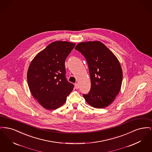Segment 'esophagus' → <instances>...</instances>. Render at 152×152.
I'll return each instance as SVG.
<instances>
[{
  "instance_id": "obj_1",
  "label": "esophagus",
  "mask_w": 152,
  "mask_h": 152,
  "mask_svg": "<svg viewBox=\"0 0 152 152\" xmlns=\"http://www.w3.org/2000/svg\"><path fill=\"white\" fill-rule=\"evenodd\" d=\"M75 87L76 89H78L79 88V84L77 83H75Z\"/></svg>"
}]
</instances>
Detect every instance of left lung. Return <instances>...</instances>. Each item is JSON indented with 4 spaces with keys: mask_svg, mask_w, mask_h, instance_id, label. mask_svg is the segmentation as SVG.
I'll use <instances>...</instances> for the list:
<instances>
[{
    "mask_svg": "<svg viewBox=\"0 0 152 152\" xmlns=\"http://www.w3.org/2000/svg\"><path fill=\"white\" fill-rule=\"evenodd\" d=\"M75 50L87 60L91 77V88L83 94L87 103L96 108L109 105L118 94L123 80V71L116 56L100 42L78 44Z\"/></svg>",
    "mask_w": 152,
    "mask_h": 152,
    "instance_id": "1",
    "label": "left lung"
}]
</instances>
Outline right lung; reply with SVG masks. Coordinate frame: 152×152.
I'll return each instance as SVG.
<instances>
[{
	"label": "right lung",
	"instance_id": "1",
	"mask_svg": "<svg viewBox=\"0 0 152 152\" xmlns=\"http://www.w3.org/2000/svg\"><path fill=\"white\" fill-rule=\"evenodd\" d=\"M75 43L56 41L40 52L29 64L27 81L29 90L44 108L54 110L62 106L73 85L65 77V61Z\"/></svg>",
	"mask_w": 152,
	"mask_h": 152
}]
</instances>
